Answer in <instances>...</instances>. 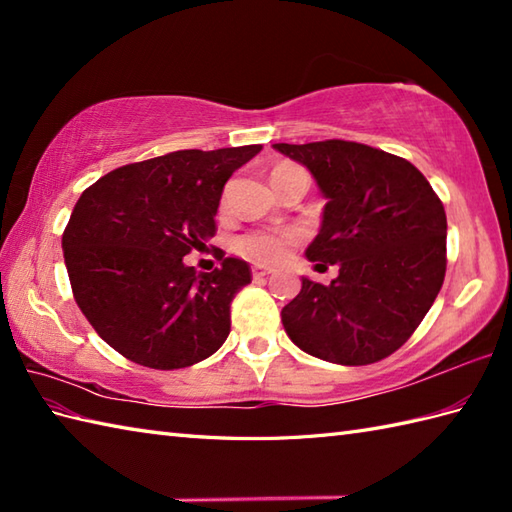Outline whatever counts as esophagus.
Segmentation results:
<instances>
[{
  "mask_svg": "<svg viewBox=\"0 0 512 512\" xmlns=\"http://www.w3.org/2000/svg\"><path fill=\"white\" fill-rule=\"evenodd\" d=\"M270 273H273V270L266 268V266H253V277H255V279H262V277H266V275H270Z\"/></svg>",
  "mask_w": 512,
  "mask_h": 512,
  "instance_id": "obj_1",
  "label": "esophagus"
}]
</instances>
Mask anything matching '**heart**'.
I'll list each match as a JSON object with an SVG mask.
<instances>
[{
  "label": "heart",
  "mask_w": 512,
  "mask_h": 512,
  "mask_svg": "<svg viewBox=\"0 0 512 512\" xmlns=\"http://www.w3.org/2000/svg\"><path fill=\"white\" fill-rule=\"evenodd\" d=\"M303 171L301 167L292 165V162H281L273 169V176H288V173ZM297 244V235L292 231H273V228H257L239 235L235 239V250L242 257L250 259L255 264H277L288 255V250Z\"/></svg>",
  "instance_id": "heart-1"
}]
</instances>
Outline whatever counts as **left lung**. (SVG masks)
<instances>
[{
    "mask_svg": "<svg viewBox=\"0 0 512 512\" xmlns=\"http://www.w3.org/2000/svg\"><path fill=\"white\" fill-rule=\"evenodd\" d=\"M301 162L328 198L306 257L339 277L281 310L303 352L339 365H369L416 332L447 273V213L409 160L352 140L273 145Z\"/></svg>",
    "mask_w": 512,
    "mask_h": 512,
    "instance_id": "8db88e82",
    "label": "left lung"
}]
</instances>
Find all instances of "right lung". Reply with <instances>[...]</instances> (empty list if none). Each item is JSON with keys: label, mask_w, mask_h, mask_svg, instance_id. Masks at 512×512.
<instances>
[{"label": "right lung", "mask_w": 512, "mask_h": 512, "mask_svg": "<svg viewBox=\"0 0 512 512\" xmlns=\"http://www.w3.org/2000/svg\"><path fill=\"white\" fill-rule=\"evenodd\" d=\"M259 151H171L118 167L81 193L61 239L65 268L76 306L118 354L180 369L220 350L250 266L217 248L220 268L198 273L184 255L215 235L226 180Z\"/></svg>", "instance_id": "add662e5"}]
</instances>
